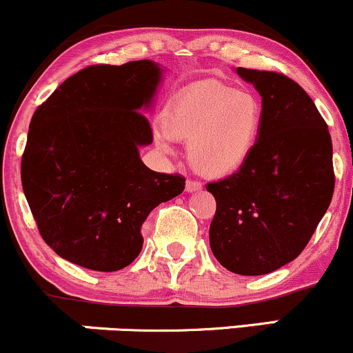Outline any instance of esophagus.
Returning <instances> with one entry per match:
<instances>
[{
  "instance_id": "1",
  "label": "esophagus",
  "mask_w": 353,
  "mask_h": 353,
  "mask_svg": "<svg viewBox=\"0 0 353 353\" xmlns=\"http://www.w3.org/2000/svg\"><path fill=\"white\" fill-rule=\"evenodd\" d=\"M201 189H202V184L199 181H192V179L185 181V190H188V192H196V190H201Z\"/></svg>"
}]
</instances>
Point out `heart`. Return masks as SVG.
I'll use <instances>...</instances> for the list:
<instances>
[{
  "mask_svg": "<svg viewBox=\"0 0 353 353\" xmlns=\"http://www.w3.org/2000/svg\"><path fill=\"white\" fill-rule=\"evenodd\" d=\"M262 106L252 92L217 81L185 89L163 112L156 144L171 152L169 141L189 143V163L205 177H228L242 169L257 144Z\"/></svg>",
  "mask_w": 353,
  "mask_h": 353,
  "instance_id": "1",
  "label": "heart"
}]
</instances>
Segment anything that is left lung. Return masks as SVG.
I'll list each match as a JSON object with an SVG mask.
<instances>
[{
	"label": "left lung",
	"instance_id": "8db88e82",
	"mask_svg": "<svg viewBox=\"0 0 353 353\" xmlns=\"http://www.w3.org/2000/svg\"><path fill=\"white\" fill-rule=\"evenodd\" d=\"M236 72L261 94V134L242 169L205 185L217 202L209 241L230 272L264 275L299 257L329 209L332 139L295 81L272 71Z\"/></svg>",
	"mask_w": 353,
	"mask_h": 353
}]
</instances>
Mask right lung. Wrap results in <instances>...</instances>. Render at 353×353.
<instances>
[{
  "label": "right lung",
  "instance_id": "1",
  "mask_svg": "<svg viewBox=\"0 0 353 353\" xmlns=\"http://www.w3.org/2000/svg\"><path fill=\"white\" fill-rule=\"evenodd\" d=\"M163 78L149 59L81 70L34 111L21 159L24 196L39 234L72 264L114 272L143 249L149 212L184 190L179 174L151 171L143 109Z\"/></svg>",
  "mask_w": 353,
  "mask_h": 353
}]
</instances>
